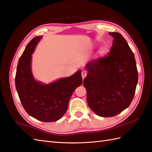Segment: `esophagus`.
<instances>
[{
  "instance_id": "34e87169",
  "label": "esophagus",
  "mask_w": 152,
  "mask_h": 152,
  "mask_svg": "<svg viewBox=\"0 0 152 152\" xmlns=\"http://www.w3.org/2000/svg\"><path fill=\"white\" fill-rule=\"evenodd\" d=\"M87 74V70H82V78H83V79H84L85 77H86Z\"/></svg>"
}]
</instances>
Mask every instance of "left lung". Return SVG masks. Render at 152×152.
<instances>
[{"mask_svg":"<svg viewBox=\"0 0 152 152\" xmlns=\"http://www.w3.org/2000/svg\"><path fill=\"white\" fill-rule=\"evenodd\" d=\"M109 34L113 37L110 51L87 63L83 83L88 105L102 117H111L128 107L138 82L135 56L127 41L120 33Z\"/></svg>","mask_w":152,"mask_h":152,"instance_id":"left-lung-1","label":"left lung"}]
</instances>
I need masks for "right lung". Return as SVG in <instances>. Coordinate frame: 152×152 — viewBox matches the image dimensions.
Returning <instances> with one entry per match:
<instances>
[{
    "instance_id": "1",
    "label": "right lung",
    "mask_w": 152,
    "mask_h": 152,
    "mask_svg": "<svg viewBox=\"0 0 152 152\" xmlns=\"http://www.w3.org/2000/svg\"><path fill=\"white\" fill-rule=\"evenodd\" d=\"M41 36L32 39L19 58L15 75V87L28 114L39 121L50 122L65 113L74 91L82 83L81 70L68 77L43 85L34 80L31 72V58Z\"/></svg>"
}]
</instances>
